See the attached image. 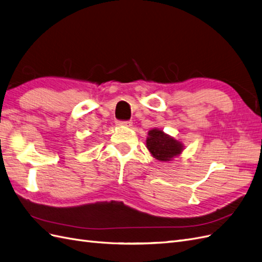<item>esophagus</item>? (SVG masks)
Wrapping results in <instances>:
<instances>
[{"label": "esophagus", "instance_id": "34e87169", "mask_svg": "<svg viewBox=\"0 0 262 262\" xmlns=\"http://www.w3.org/2000/svg\"><path fill=\"white\" fill-rule=\"evenodd\" d=\"M118 126H124V127H130L133 125V123L130 120H126V122H117Z\"/></svg>", "mask_w": 262, "mask_h": 262}]
</instances>
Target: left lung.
Listing matches in <instances>:
<instances>
[{"label":"left lung","mask_w":262,"mask_h":262,"mask_svg":"<svg viewBox=\"0 0 262 262\" xmlns=\"http://www.w3.org/2000/svg\"><path fill=\"white\" fill-rule=\"evenodd\" d=\"M146 147L150 155L159 162H170L185 149V146L180 140L175 139L159 128H152L148 132Z\"/></svg>","instance_id":"8db88e82"}]
</instances>
